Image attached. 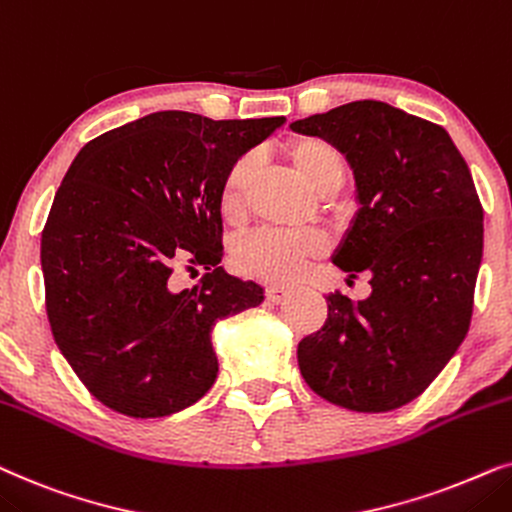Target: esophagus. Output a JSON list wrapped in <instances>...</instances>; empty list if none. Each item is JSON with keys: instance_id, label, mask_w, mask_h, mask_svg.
I'll use <instances>...</instances> for the list:
<instances>
[{"instance_id": "obj_1", "label": "esophagus", "mask_w": 512, "mask_h": 512, "mask_svg": "<svg viewBox=\"0 0 512 512\" xmlns=\"http://www.w3.org/2000/svg\"><path fill=\"white\" fill-rule=\"evenodd\" d=\"M288 295H290V288H281V285H269L267 288V299L274 304H281Z\"/></svg>"}]
</instances>
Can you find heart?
<instances>
[{
  "instance_id": "heart-1",
  "label": "heart",
  "mask_w": 512,
  "mask_h": 512,
  "mask_svg": "<svg viewBox=\"0 0 512 512\" xmlns=\"http://www.w3.org/2000/svg\"><path fill=\"white\" fill-rule=\"evenodd\" d=\"M288 159L299 177L313 192L323 194L332 187H342L346 175L344 156L330 142L318 138H299L288 147ZM252 185V161L238 159L222 177L220 213L227 222H238L245 213ZM325 250L323 238L316 234H283V231H260L243 238L236 248V267L243 274L262 281L283 283L295 278L311 260Z\"/></svg>"
}]
</instances>
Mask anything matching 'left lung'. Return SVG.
<instances>
[{"label":"left lung","instance_id":"8db88e82","mask_svg":"<svg viewBox=\"0 0 512 512\" xmlns=\"http://www.w3.org/2000/svg\"><path fill=\"white\" fill-rule=\"evenodd\" d=\"M346 156L358 213L332 262L372 292L327 295V318L297 346L311 391L353 412L398 410L466 337L482 262V206L468 163L438 124L379 100L292 121Z\"/></svg>","mask_w":512,"mask_h":512}]
</instances>
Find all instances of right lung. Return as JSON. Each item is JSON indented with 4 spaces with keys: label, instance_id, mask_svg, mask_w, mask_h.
Wrapping results in <instances>:
<instances>
[{
    "label": "right lung",
    "instance_id": "right-lung-1",
    "mask_svg": "<svg viewBox=\"0 0 512 512\" xmlns=\"http://www.w3.org/2000/svg\"><path fill=\"white\" fill-rule=\"evenodd\" d=\"M285 117L154 112L74 156L42 231L58 349L102 405L133 419L194 405L217 379L213 327L264 290L222 262V177ZM182 263L209 274L175 291Z\"/></svg>",
    "mask_w": 512,
    "mask_h": 512
}]
</instances>
